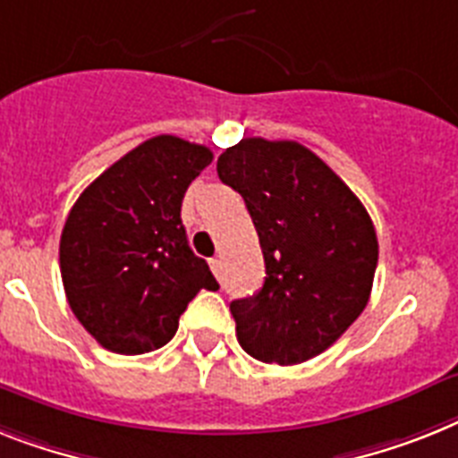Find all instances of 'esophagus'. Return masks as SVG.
Masks as SVG:
<instances>
[{
  "label": "esophagus",
  "instance_id": "obj_1",
  "mask_svg": "<svg viewBox=\"0 0 458 458\" xmlns=\"http://www.w3.org/2000/svg\"><path fill=\"white\" fill-rule=\"evenodd\" d=\"M209 267H211V272H214V275H216L218 279H221V275H223V263H221V259H211V260H209Z\"/></svg>",
  "mask_w": 458,
  "mask_h": 458
}]
</instances>
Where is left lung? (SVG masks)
Returning a JSON list of instances; mask_svg holds the SVG:
<instances>
[{
  "label": "left lung",
  "instance_id": "8db88e82",
  "mask_svg": "<svg viewBox=\"0 0 458 458\" xmlns=\"http://www.w3.org/2000/svg\"><path fill=\"white\" fill-rule=\"evenodd\" d=\"M216 172L244 198L265 259L263 288L230 302L237 342L263 363L314 359L370 301L379 247L366 207L298 141L249 137Z\"/></svg>",
  "mask_w": 458,
  "mask_h": 458
}]
</instances>
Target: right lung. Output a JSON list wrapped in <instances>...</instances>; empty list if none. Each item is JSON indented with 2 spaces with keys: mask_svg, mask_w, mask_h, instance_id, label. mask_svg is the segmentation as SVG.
<instances>
[{
  "mask_svg": "<svg viewBox=\"0 0 458 458\" xmlns=\"http://www.w3.org/2000/svg\"><path fill=\"white\" fill-rule=\"evenodd\" d=\"M211 160L207 146L157 134L102 172L69 211L60 237L64 293L109 352L160 349L199 288H218L182 223L183 195Z\"/></svg>",
  "mask_w": 458,
  "mask_h": 458,
  "instance_id": "add662e5",
  "label": "right lung"
}]
</instances>
